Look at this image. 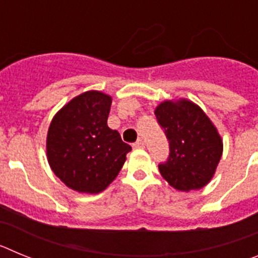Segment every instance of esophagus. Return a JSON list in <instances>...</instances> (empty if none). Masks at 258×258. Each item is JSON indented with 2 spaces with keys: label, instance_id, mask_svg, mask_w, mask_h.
<instances>
[{
  "label": "esophagus",
  "instance_id": "1",
  "mask_svg": "<svg viewBox=\"0 0 258 258\" xmlns=\"http://www.w3.org/2000/svg\"><path fill=\"white\" fill-rule=\"evenodd\" d=\"M145 147V142L142 140H138L136 143H133V149H143Z\"/></svg>",
  "mask_w": 258,
  "mask_h": 258
}]
</instances>
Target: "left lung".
Segmentation results:
<instances>
[{"mask_svg":"<svg viewBox=\"0 0 258 258\" xmlns=\"http://www.w3.org/2000/svg\"><path fill=\"white\" fill-rule=\"evenodd\" d=\"M155 115L169 142V156L159 164L161 175L181 191L206 186L222 155V141L208 116L186 99L163 102Z\"/></svg>","mask_w":258,"mask_h":258,"instance_id":"8db88e82","label":"left lung"}]
</instances>
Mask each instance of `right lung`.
Here are the masks:
<instances>
[{"instance_id":"1","label":"right lung","mask_w":258,"mask_h":258,"mask_svg":"<svg viewBox=\"0 0 258 258\" xmlns=\"http://www.w3.org/2000/svg\"><path fill=\"white\" fill-rule=\"evenodd\" d=\"M111 103L109 95L86 92L66 104L50 124L47 160L56 177L72 190L103 191L132 150L107 125Z\"/></svg>"}]
</instances>
